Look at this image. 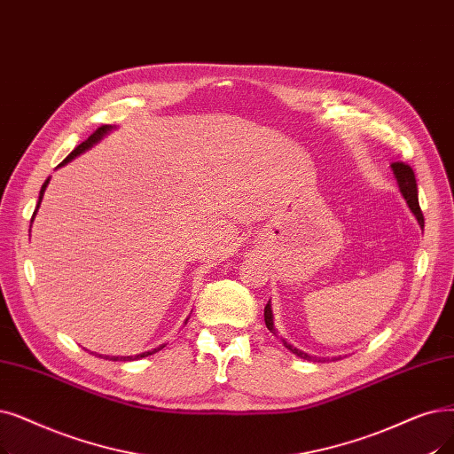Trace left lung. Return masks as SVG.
Returning <instances> with one entry per match:
<instances>
[{
	"label": "left lung",
	"mask_w": 454,
	"mask_h": 454,
	"mask_svg": "<svg viewBox=\"0 0 454 454\" xmlns=\"http://www.w3.org/2000/svg\"><path fill=\"white\" fill-rule=\"evenodd\" d=\"M391 170H393V176H395V180L399 184V191L403 194V199L406 200L410 211L413 213V216L418 219V224L421 226V230L425 228V219H423V213H421V207H419V200H418V184H416V176H413V170L404 165V163H393L391 165ZM265 325L267 328L274 333L276 336V330H274V317H272V308H270V301L267 302L265 306ZM280 343L289 350L293 352L294 356H299L302 360H308V362H315V364H325L328 360L336 362V360H341V356H315V354H308L301 348H297L294 345H291L287 340L284 338H278Z\"/></svg>",
	"instance_id": "obj_1"
}]
</instances>
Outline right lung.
Here are the masks:
<instances>
[{
	"label": "right lung",
	"mask_w": 454,
	"mask_h": 454,
	"mask_svg": "<svg viewBox=\"0 0 454 454\" xmlns=\"http://www.w3.org/2000/svg\"><path fill=\"white\" fill-rule=\"evenodd\" d=\"M114 129V126H102V128H98L87 141H83L80 146L77 148H74L72 150V153H68V157L67 160L59 165V167H63V165H67V163H70L74 157H77L80 153H83V152H87L89 148H92L96 143H100L104 137L109 133V131H113ZM48 184H50V178L44 182V185H43V189H41V194H38V202H36V209H35V213H33V219H35V215H36V211H38V207H41V202H43V199H44V191H46V187H48ZM33 219H31V223H33ZM185 325H187V321H185ZM165 345H160L157 348H152V350H146V352H141V354H135V356H109V354H98V352H92L94 356H98V358H104V360H111V362H133V360H141V358H146V356H150V354H155L157 350H161Z\"/></svg>",
	"instance_id": "right-lung-1"
}]
</instances>
